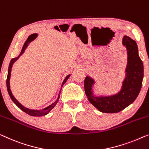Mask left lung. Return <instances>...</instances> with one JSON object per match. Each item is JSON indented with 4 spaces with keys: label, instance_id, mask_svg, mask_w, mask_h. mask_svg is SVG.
<instances>
[{
    "label": "left lung",
    "instance_id": "8db88e82",
    "mask_svg": "<svg viewBox=\"0 0 149 149\" xmlns=\"http://www.w3.org/2000/svg\"><path fill=\"white\" fill-rule=\"evenodd\" d=\"M123 44L128 51V65L126 77L120 92L109 97H97L93 96L92 85L94 80L89 77L84 79L86 96L97 110L104 113L120 112L135 100L141 91L143 79V63L139 56L138 47L134 40L124 36Z\"/></svg>",
    "mask_w": 149,
    "mask_h": 149
}]
</instances>
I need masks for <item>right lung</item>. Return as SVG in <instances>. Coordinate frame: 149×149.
<instances>
[{
	"instance_id": "right-lung-1",
	"label": "right lung",
	"mask_w": 149,
	"mask_h": 149,
	"mask_svg": "<svg viewBox=\"0 0 149 149\" xmlns=\"http://www.w3.org/2000/svg\"><path fill=\"white\" fill-rule=\"evenodd\" d=\"M37 34H33L31 35H30L29 37H28L27 40H26V41L25 43V44H24V45L23 47V49H22V51H21V55L22 53H23L24 52V51H25V48L27 47L30 41H33V39H34L35 37H37ZM19 57H15V58H13L10 60V64H9V66H8V75H7V78H6V87H7V90H8V94H9V96L10 97V98L13 101V102H14L16 105L19 107L20 109H21V110H23V112H25V113H26V114H28L29 115H30V116H45V115L47 114L49 112H50V110L52 109V108L54 107V106L56 105V104L57 103V102H58L59 100V95H60V93H59V95L58 96V98H57V100L54 103H53L52 105L49 106L48 107H47L45 108H44V109L41 110H29L28 109V108H26L24 107V106H23L21 105V104H20L19 102H18L16 99L15 98L14 96H13L12 93H11V91L10 90V84H9V80H10V72H11V68H12V65L13 63L15 61L17 60V59L19 58ZM70 75H68L67 77H65V79H64V81L63 82V84H62V85H63L65 83L66 81L68 80V79L69 78V77H70Z\"/></svg>"
}]
</instances>
